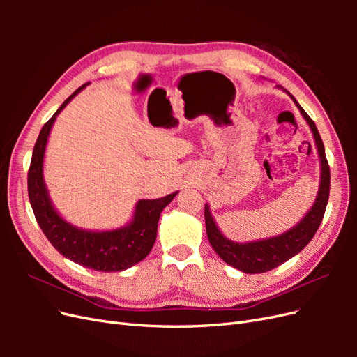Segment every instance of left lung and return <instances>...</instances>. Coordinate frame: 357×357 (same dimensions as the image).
Returning <instances> with one entry per match:
<instances>
[{"instance_id":"8db88e82","label":"left lung","mask_w":357,"mask_h":357,"mask_svg":"<svg viewBox=\"0 0 357 357\" xmlns=\"http://www.w3.org/2000/svg\"><path fill=\"white\" fill-rule=\"evenodd\" d=\"M291 98H294V96H291ZM295 104L298 105V109L301 110L302 116L305 117V121L311 128L321 160V180L317 199L305 218L302 219L294 229H290L289 232L280 236H275V238L238 244L225 238L211 218L208 205H205V226H207V236L211 247L214 248V252L218 253L226 264L240 269V271L245 274H261L271 271V269L289 261L290 257H294L311 241L323 220V215H325L331 188V171L325 155V146H323L320 134L317 131L316 123L312 122V119L296 101Z\"/></svg>"}]
</instances>
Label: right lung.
Returning a JSON list of instances; mask_svg holds the SVG:
<instances>
[{
    "label": "right lung",
    "instance_id": "right-lung-1",
    "mask_svg": "<svg viewBox=\"0 0 357 357\" xmlns=\"http://www.w3.org/2000/svg\"><path fill=\"white\" fill-rule=\"evenodd\" d=\"M84 86L86 84L80 86L77 91L70 95L58 112L41 128L28 169V197L43 234L61 255L71 259L75 264L95 269V271H123V269L143 261L152 250L156 240L160 211L174 199L177 192L159 199H142L137 204L131 225L116 231H82L59 218L55 208L52 207L45 181H43V158H45L50 128L56 116Z\"/></svg>",
    "mask_w": 357,
    "mask_h": 357
}]
</instances>
